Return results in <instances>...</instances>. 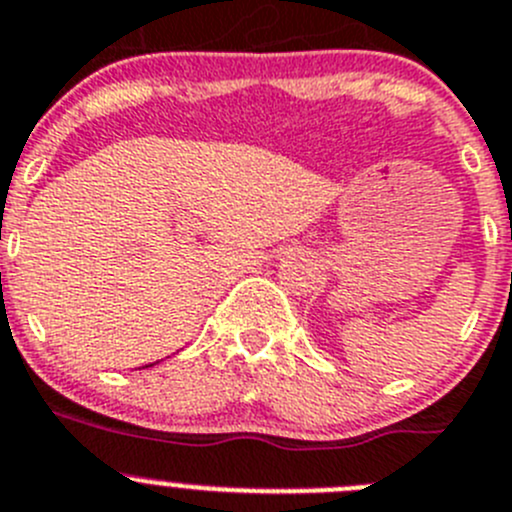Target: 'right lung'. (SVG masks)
Listing matches in <instances>:
<instances>
[{
	"instance_id": "1",
	"label": "right lung",
	"mask_w": 512,
	"mask_h": 512,
	"mask_svg": "<svg viewBox=\"0 0 512 512\" xmlns=\"http://www.w3.org/2000/svg\"><path fill=\"white\" fill-rule=\"evenodd\" d=\"M153 364H155V362H153ZM153 364H145V367H153ZM145 367H143V369H145Z\"/></svg>"
}]
</instances>
